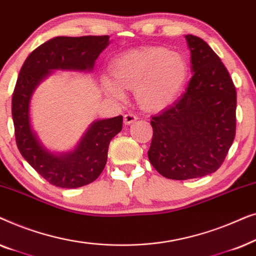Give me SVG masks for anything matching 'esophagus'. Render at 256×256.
I'll return each mask as SVG.
<instances>
[{"instance_id": "1", "label": "esophagus", "mask_w": 256, "mask_h": 256, "mask_svg": "<svg viewBox=\"0 0 256 256\" xmlns=\"http://www.w3.org/2000/svg\"><path fill=\"white\" fill-rule=\"evenodd\" d=\"M136 120H138V118H136L134 114H130V113L126 114L124 116V124H127V126L132 124V122H135Z\"/></svg>"}]
</instances>
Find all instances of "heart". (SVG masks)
Returning a JSON list of instances; mask_svg holds the SVG:
<instances>
[{
	"instance_id": "b5f03b06",
	"label": "heart",
	"mask_w": 256,
	"mask_h": 256,
	"mask_svg": "<svg viewBox=\"0 0 256 256\" xmlns=\"http://www.w3.org/2000/svg\"><path fill=\"white\" fill-rule=\"evenodd\" d=\"M112 78H102L108 96L124 100V90H134L136 102L146 112L170 106L188 78V65L178 52L164 48H146L120 56L110 66Z\"/></svg>"
}]
</instances>
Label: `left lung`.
I'll use <instances>...</instances> for the list:
<instances>
[{
    "label": "left lung",
    "instance_id": "8db88e82",
    "mask_svg": "<svg viewBox=\"0 0 256 256\" xmlns=\"http://www.w3.org/2000/svg\"><path fill=\"white\" fill-rule=\"evenodd\" d=\"M192 78L172 106L152 116L148 157L169 180H185L219 169L236 136V90L230 73L210 45L185 34Z\"/></svg>",
    "mask_w": 256,
    "mask_h": 256
}]
</instances>
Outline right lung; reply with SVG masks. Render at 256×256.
Wrapping results in <instances>:
<instances>
[{
  "mask_svg": "<svg viewBox=\"0 0 256 256\" xmlns=\"http://www.w3.org/2000/svg\"><path fill=\"white\" fill-rule=\"evenodd\" d=\"M110 43V36L51 38L31 52L20 71L12 102L17 146L24 160L58 188H80L100 176L107 162L110 142L122 130L124 118L120 115L93 121L74 148L65 152H54L34 129L32 96L40 84L57 70L92 72L99 54Z\"/></svg>",
  "mask_w": 256,
  "mask_h": 256,
  "instance_id": "add662e5",
  "label": "right lung"
}]
</instances>
